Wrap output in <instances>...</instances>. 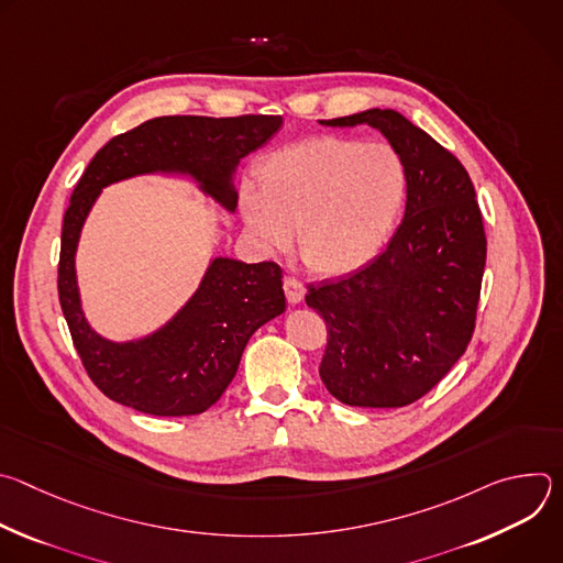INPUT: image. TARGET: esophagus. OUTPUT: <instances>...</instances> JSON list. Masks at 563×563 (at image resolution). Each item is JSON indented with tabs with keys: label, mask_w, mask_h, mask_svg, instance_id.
<instances>
[{
	"label": "esophagus",
	"mask_w": 563,
	"mask_h": 563,
	"mask_svg": "<svg viewBox=\"0 0 563 563\" xmlns=\"http://www.w3.org/2000/svg\"><path fill=\"white\" fill-rule=\"evenodd\" d=\"M283 287H285L287 300H289L291 305H298V302H302V298H305V287H302V283H300L298 278H294V276H287V278H285V283H283Z\"/></svg>",
	"instance_id": "esophagus-1"
}]
</instances>
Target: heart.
<instances>
[{"instance_id": "obj_1", "label": "heart", "mask_w": 563, "mask_h": 563, "mask_svg": "<svg viewBox=\"0 0 563 563\" xmlns=\"http://www.w3.org/2000/svg\"><path fill=\"white\" fill-rule=\"evenodd\" d=\"M258 191H240V213L267 254H285L298 231L302 261L345 276L376 261L404 216L408 167L385 142L318 135L280 146L256 167Z\"/></svg>"}]
</instances>
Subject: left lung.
<instances>
[{
    "mask_svg": "<svg viewBox=\"0 0 563 563\" xmlns=\"http://www.w3.org/2000/svg\"><path fill=\"white\" fill-rule=\"evenodd\" d=\"M325 126L369 124L408 167V202L387 250L367 267L309 285L305 302L325 318L320 378L356 408H404L463 356L486 267V233L459 159L391 109Z\"/></svg>",
    "mask_w": 563,
    "mask_h": 563,
    "instance_id": "obj_1",
    "label": "left lung"
}]
</instances>
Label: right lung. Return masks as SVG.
I'll list each match as a JSON object with an SVG mask.
<instances>
[{
  "instance_id": "obj_1",
  "label": "right lung",
  "mask_w": 563,
  "mask_h": 563,
  "mask_svg": "<svg viewBox=\"0 0 563 563\" xmlns=\"http://www.w3.org/2000/svg\"><path fill=\"white\" fill-rule=\"evenodd\" d=\"M280 126V115L153 118L107 142L79 178L62 224L57 289L79 358L115 404L153 417L209 410L235 376L254 332L285 311V291L274 263L213 256L198 289L163 328L131 341L102 336L85 313L75 269L79 235L102 189L137 176L189 178L233 213L240 159Z\"/></svg>"
}]
</instances>
